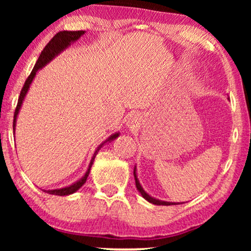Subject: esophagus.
Returning a JSON list of instances; mask_svg holds the SVG:
<instances>
[{
    "instance_id": "obj_1",
    "label": "esophagus",
    "mask_w": 251,
    "mask_h": 251,
    "mask_svg": "<svg viewBox=\"0 0 251 251\" xmlns=\"http://www.w3.org/2000/svg\"><path fill=\"white\" fill-rule=\"evenodd\" d=\"M139 122H140L139 115L131 114V115H129L128 121H126V126H130V128H136V126H139Z\"/></svg>"
}]
</instances>
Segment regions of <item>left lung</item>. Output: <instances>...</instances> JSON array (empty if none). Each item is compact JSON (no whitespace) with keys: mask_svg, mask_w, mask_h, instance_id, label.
<instances>
[{"mask_svg":"<svg viewBox=\"0 0 251 251\" xmlns=\"http://www.w3.org/2000/svg\"><path fill=\"white\" fill-rule=\"evenodd\" d=\"M133 176H135V181H136V187H137V191L139 192L140 194H142V197L145 199L146 201H149L150 203H153V204H156V205H173V204H179V203H176V202H167V201H162V200H159V199H155L153 197H151L149 193H146L145 190H144L142 185H140L138 178H137V169H136V166H135V169H133Z\"/></svg>","mask_w":251,"mask_h":251,"instance_id":"8db88e82","label":"left lung"}]
</instances>
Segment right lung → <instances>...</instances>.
<instances>
[{"label":"right lung","instance_id":"obj_1","mask_svg":"<svg viewBox=\"0 0 251 251\" xmlns=\"http://www.w3.org/2000/svg\"><path fill=\"white\" fill-rule=\"evenodd\" d=\"M84 33H85V30H77V32H68V30H64V32H59V33H57L56 35L52 37V39H51L50 42L47 44L46 48H44L43 51L40 54L39 59H37V61H36L35 66H34V68H33L32 73H30L29 76L27 77L25 84H24L22 91H20L18 104H17L15 115H13V133H15L17 118H18V114L20 112V108H22L24 99H25L27 92H28V89L30 87V84H32L34 77L36 76L37 71L42 70V68L46 66L47 64H49L50 61L53 59V58H56L58 54H60L64 50H66L68 47H71V44H73L74 42H76L77 40H80L81 36L84 35ZM119 136H120V132L113 133V135L109 136L108 138L105 140V142H102L100 145H99L97 149H96L94 155H92L91 160H90V163H89L88 169H87V171H85L83 177H81L80 179L75 181V183L68 185V186H66V187L56 188V190H43V191L46 192V193L53 194V195H60V197H64V195L73 194L77 190H80V188L83 186V185L85 184V181H87V179H88V176H89V174H90L91 167H92V164H94L95 157H96V155H97L98 151L100 150L106 143L113 142V140L118 138Z\"/></svg>","mask_w":251,"mask_h":251}]
</instances>
